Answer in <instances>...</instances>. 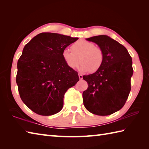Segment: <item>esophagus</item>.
<instances>
[{
  "mask_svg": "<svg viewBox=\"0 0 149 149\" xmlns=\"http://www.w3.org/2000/svg\"><path fill=\"white\" fill-rule=\"evenodd\" d=\"M79 77L80 79H83V75H82V74H79Z\"/></svg>",
  "mask_w": 149,
  "mask_h": 149,
  "instance_id": "esophagus-1",
  "label": "esophagus"
}]
</instances>
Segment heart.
<instances>
[{
	"label": "heart",
	"mask_w": 149,
	"mask_h": 149,
	"mask_svg": "<svg viewBox=\"0 0 149 149\" xmlns=\"http://www.w3.org/2000/svg\"><path fill=\"white\" fill-rule=\"evenodd\" d=\"M72 51L65 49L62 52V58L68 67L76 68L79 65L82 72H95L101 68L104 61V54L100 47L85 40H80L71 47ZM80 61H79V59Z\"/></svg>",
	"instance_id": "1"
}]
</instances>
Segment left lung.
I'll list each match as a JSON object with an SVG mask.
<instances>
[{
  "mask_svg": "<svg viewBox=\"0 0 149 149\" xmlns=\"http://www.w3.org/2000/svg\"><path fill=\"white\" fill-rule=\"evenodd\" d=\"M103 50L104 61L93 74L83 75L88 87L83 91L84 106L91 113L106 116L122 109L131 91L133 74L131 56L125 47L107 35L86 38Z\"/></svg>",
  "mask_w": 149,
  "mask_h": 149,
  "instance_id": "left-lung-1",
  "label": "left lung"
}]
</instances>
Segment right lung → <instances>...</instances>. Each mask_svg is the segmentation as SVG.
<instances>
[{"instance_id":"right-lung-1","label":"right lung","mask_w":149,"mask_h":149,"mask_svg":"<svg viewBox=\"0 0 149 149\" xmlns=\"http://www.w3.org/2000/svg\"><path fill=\"white\" fill-rule=\"evenodd\" d=\"M78 40L63 34L42 33L25 45L17 63L16 82L22 100L33 112L49 116L59 112L68 88L79 81L62 52Z\"/></svg>"}]
</instances>
